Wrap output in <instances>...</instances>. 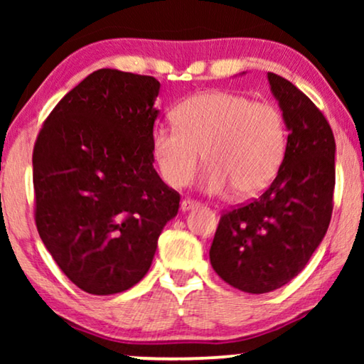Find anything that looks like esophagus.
<instances>
[{"label": "esophagus", "mask_w": 364, "mask_h": 364, "mask_svg": "<svg viewBox=\"0 0 364 364\" xmlns=\"http://www.w3.org/2000/svg\"><path fill=\"white\" fill-rule=\"evenodd\" d=\"M198 205H200V202L193 200V198H183V200L181 202V208H182L183 212L192 210V208H196V207H198Z\"/></svg>", "instance_id": "1"}]
</instances>
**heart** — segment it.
Here are the masks:
<instances>
[{
    "instance_id": "1",
    "label": "heart",
    "mask_w": 364,
    "mask_h": 364,
    "mask_svg": "<svg viewBox=\"0 0 364 364\" xmlns=\"http://www.w3.org/2000/svg\"><path fill=\"white\" fill-rule=\"evenodd\" d=\"M172 119L176 127L154 131L152 152L164 181L173 187L191 182L203 152V191L215 193L230 186L238 197H255L285 161V117L272 102L208 91L182 101Z\"/></svg>"
}]
</instances>
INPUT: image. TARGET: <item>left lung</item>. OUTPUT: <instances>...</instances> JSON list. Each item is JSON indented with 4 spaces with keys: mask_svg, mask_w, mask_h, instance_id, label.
<instances>
[{
    "mask_svg": "<svg viewBox=\"0 0 364 364\" xmlns=\"http://www.w3.org/2000/svg\"><path fill=\"white\" fill-rule=\"evenodd\" d=\"M288 129L285 161L258 198L223 212L210 263L245 293L287 285L310 260L331 220L336 144L326 117L285 77L268 73Z\"/></svg>",
    "mask_w": 364,
    "mask_h": 364,
    "instance_id": "1",
    "label": "left lung"
}]
</instances>
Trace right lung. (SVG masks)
<instances>
[{"label":"right lung","instance_id":"1","mask_svg":"<svg viewBox=\"0 0 364 364\" xmlns=\"http://www.w3.org/2000/svg\"><path fill=\"white\" fill-rule=\"evenodd\" d=\"M159 91L152 76L97 69L56 104L34 142L39 237L91 295L141 282L178 212L181 196L152 166Z\"/></svg>","mask_w":364,"mask_h":364}]
</instances>
